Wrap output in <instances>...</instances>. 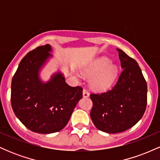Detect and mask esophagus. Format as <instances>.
Here are the masks:
<instances>
[{
	"instance_id": "34e87169",
	"label": "esophagus",
	"mask_w": 160,
	"mask_h": 160,
	"mask_svg": "<svg viewBox=\"0 0 160 160\" xmlns=\"http://www.w3.org/2000/svg\"><path fill=\"white\" fill-rule=\"evenodd\" d=\"M82 96L84 98H88L89 96V93L88 92V91L86 89H83V91H82Z\"/></svg>"
}]
</instances>
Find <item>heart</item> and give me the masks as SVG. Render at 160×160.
I'll return each instance as SVG.
<instances>
[{
	"label": "heart",
	"mask_w": 160,
	"mask_h": 160,
	"mask_svg": "<svg viewBox=\"0 0 160 160\" xmlns=\"http://www.w3.org/2000/svg\"><path fill=\"white\" fill-rule=\"evenodd\" d=\"M86 76H92V87L97 90L107 89L113 85L118 75V68L106 56L95 58L89 65L82 70Z\"/></svg>",
	"instance_id": "1"
}]
</instances>
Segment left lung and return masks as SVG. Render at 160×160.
I'll list each match as a JSON object with an SVG mask.
<instances>
[{"label":"left lung","mask_w":160,"mask_h":160,"mask_svg":"<svg viewBox=\"0 0 160 160\" xmlns=\"http://www.w3.org/2000/svg\"><path fill=\"white\" fill-rule=\"evenodd\" d=\"M121 73L116 85L102 94H91L90 117L95 127L107 133L128 129L141 120L147 106L148 86L138 64L120 49Z\"/></svg>","instance_id":"obj_1"}]
</instances>
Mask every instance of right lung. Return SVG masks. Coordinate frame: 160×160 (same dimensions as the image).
<instances>
[{
    "mask_svg": "<svg viewBox=\"0 0 160 160\" xmlns=\"http://www.w3.org/2000/svg\"><path fill=\"white\" fill-rule=\"evenodd\" d=\"M49 44L37 47L20 62L11 83V105L25 127L34 132L50 134L65 127L77 104L82 98L80 86L66 83L59 69L48 80L40 77L54 58Z\"/></svg>",
    "mask_w": 160,
    "mask_h": 160,
    "instance_id": "add662e5",
    "label": "right lung"
}]
</instances>
